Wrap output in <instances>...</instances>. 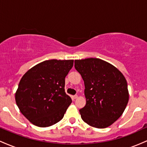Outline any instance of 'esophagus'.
<instances>
[{
  "label": "esophagus",
  "mask_w": 147,
  "mask_h": 147,
  "mask_svg": "<svg viewBox=\"0 0 147 147\" xmlns=\"http://www.w3.org/2000/svg\"><path fill=\"white\" fill-rule=\"evenodd\" d=\"M77 97H78V95H75L72 96V98L75 99H77Z\"/></svg>",
  "instance_id": "1"
}]
</instances>
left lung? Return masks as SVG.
Instances as JSON below:
<instances>
[{"label": "left lung", "mask_w": 147, "mask_h": 147, "mask_svg": "<svg viewBox=\"0 0 147 147\" xmlns=\"http://www.w3.org/2000/svg\"><path fill=\"white\" fill-rule=\"evenodd\" d=\"M84 82L86 104L79 110L82 119L98 129L111 126L122 115L129 102L127 82L122 73L100 59L75 61Z\"/></svg>", "instance_id": "1"}]
</instances>
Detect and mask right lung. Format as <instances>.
<instances>
[{"label": "right lung", "mask_w": 147, "mask_h": 147, "mask_svg": "<svg viewBox=\"0 0 147 147\" xmlns=\"http://www.w3.org/2000/svg\"><path fill=\"white\" fill-rule=\"evenodd\" d=\"M73 60H47L23 76L15 99L21 113L34 125L48 127L63 117L72 99L65 92V78Z\"/></svg>", "instance_id": "1"}]
</instances>
